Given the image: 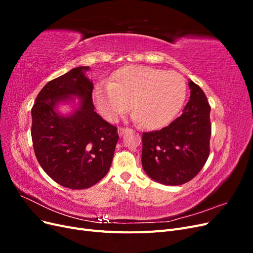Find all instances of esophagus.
Here are the masks:
<instances>
[{"mask_svg":"<svg viewBox=\"0 0 253 253\" xmlns=\"http://www.w3.org/2000/svg\"><path fill=\"white\" fill-rule=\"evenodd\" d=\"M126 131V127H118V134H119L120 136H121L122 134H124Z\"/></svg>","mask_w":253,"mask_h":253,"instance_id":"1","label":"esophagus"}]
</instances>
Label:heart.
I'll return each instance as SVG.
<instances>
[{
    "mask_svg": "<svg viewBox=\"0 0 253 253\" xmlns=\"http://www.w3.org/2000/svg\"><path fill=\"white\" fill-rule=\"evenodd\" d=\"M186 95V81L178 73L132 65L119 70L112 82L97 83L93 101L98 113L114 122L129 108L132 100L133 119L141 121L147 128H158L176 116Z\"/></svg>",
    "mask_w": 253,
    "mask_h": 253,
    "instance_id": "obj_1",
    "label": "heart"
}]
</instances>
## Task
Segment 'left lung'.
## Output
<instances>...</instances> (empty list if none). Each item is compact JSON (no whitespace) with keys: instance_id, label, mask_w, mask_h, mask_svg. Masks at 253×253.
<instances>
[{"instance_id":"8db88e82","label":"left lung","mask_w":253,"mask_h":253,"mask_svg":"<svg viewBox=\"0 0 253 253\" xmlns=\"http://www.w3.org/2000/svg\"><path fill=\"white\" fill-rule=\"evenodd\" d=\"M190 100L182 114L159 131L142 134L141 163L149 177L168 186L186 183L209 157L211 108L203 89L189 81Z\"/></svg>"}]
</instances>
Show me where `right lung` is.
<instances>
[{"label": "right lung", "mask_w": 253, "mask_h": 253, "mask_svg": "<svg viewBox=\"0 0 253 253\" xmlns=\"http://www.w3.org/2000/svg\"><path fill=\"white\" fill-rule=\"evenodd\" d=\"M88 66L73 68L49 81L32 109V138L36 157L51 179L68 189H87L109 172L118 141L117 127L95 112ZM81 99L71 115L56 106Z\"/></svg>", "instance_id": "obj_1"}]
</instances>
